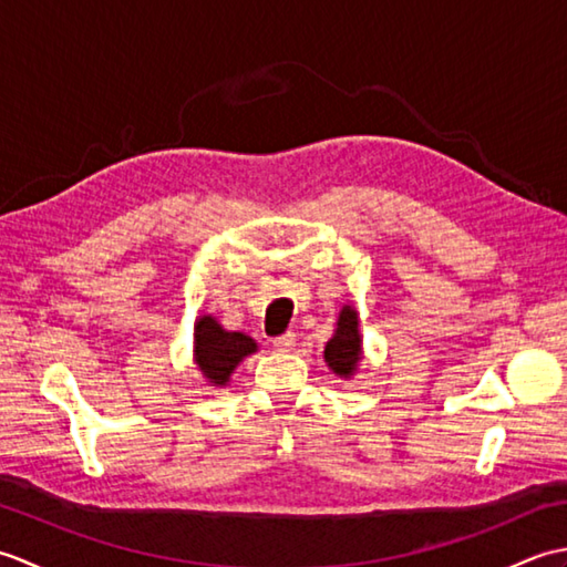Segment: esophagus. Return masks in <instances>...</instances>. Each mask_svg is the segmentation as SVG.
<instances>
[{
    "mask_svg": "<svg viewBox=\"0 0 567 567\" xmlns=\"http://www.w3.org/2000/svg\"><path fill=\"white\" fill-rule=\"evenodd\" d=\"M295 341H297V336L290 331V333H282V336H277V339H272V346L277 348V351H290Z\"/></svg>",
    "mask_w": 567,
    "mask_h": 567,
    "instance_id": "esophagus-1",
    "label": "esophagus"
}]
</instances>
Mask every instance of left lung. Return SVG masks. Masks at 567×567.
<instances>
[{
	"instance_id": "1",
	"label": "left lung",
	"mask_w": 567,
	"mask_h": 567,
	"mask_svg": "<svg viewBox=\"0 0 567 567\" xmlns=\"http://www.w3.org/2000/svg\"><path fill=\"white\" fill-rule=\"evenodd\" d=\"M360 358H363V339L358 331V311L353 307H343L339 321H336V331L323 348V360L327 365L341 378L355 375Z\"/></svg>"
}]
</instances>
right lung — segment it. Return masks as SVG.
I'll list each match as a JSON object with an SVG mask.
<instances>
[{"label": "right lung", "mask_w": 567, "mask_h": 567, "mask_svg": "<svg viewBox=\"0 0 567 567\" xmlns=\"http://www.w3.org/2000/svg\"><path fill=\"white\" fill-rule=\"evenodd\" d=\"M258 343L240 331H226L214 317H199L195 323V363L214 388H224L231 372L246 355L256 353Z\"/></svg>", "instance_id": "obj_1"}]
</instances>
